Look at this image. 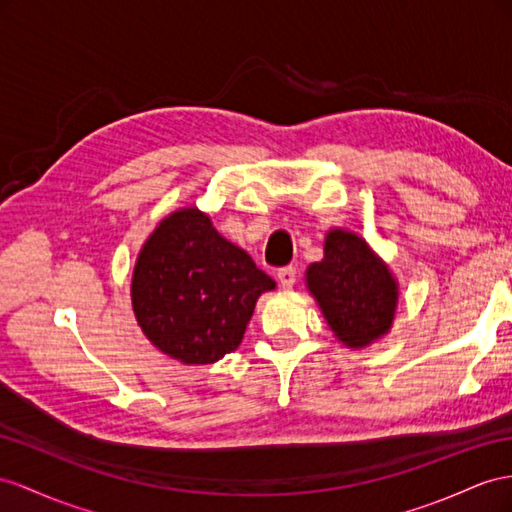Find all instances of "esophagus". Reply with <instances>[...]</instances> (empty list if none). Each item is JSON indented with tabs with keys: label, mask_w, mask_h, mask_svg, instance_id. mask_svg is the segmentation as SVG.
<instances>
[{
	"label": "esophagus",
	"mask_w": 512,
	"mask_h": 512,
	"mask_svg": "<svg viewBox=\"0 0 512 512\" xmlns=\"http://www.w3.org/2000/svg\"><path fill=\"white\" fill-rule=\"evenodd\" d=\"M277 281L283 287V290H292L294 283H296V268L292 266H285L277 272Z\"/></svg>",
	"instance_id": "34e87169"
}]
</instances>
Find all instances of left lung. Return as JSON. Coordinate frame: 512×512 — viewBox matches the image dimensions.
<instances>
[{
	"label": "left lung",
	"mask_w": 512,
	"mask_h": 512,
	"mask_svg": "<svg viewBox=\"0 0 512 512\" xmlns=\"http://www.w3.org/2000/svg\"><path fill=\"white\" fill-rule=\"evenodd\" d=\"M307 285L346 346L363 348L389 331L396 281L359 235L342 229L326 235L324 259L309 266Z\"/></svg>",
	"instance_id": "left-lung-1"
}]
</instances>
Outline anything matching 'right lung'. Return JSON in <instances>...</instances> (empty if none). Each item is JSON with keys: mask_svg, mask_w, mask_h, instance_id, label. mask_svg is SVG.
I'll list each match as a JSON object with an SVG mask.
<instances>
[{"mask_svg": "<svg viewBox=\"0 0 512 512\" xmlns=\"http://www.w3.org/2000/svg\"><path fill=\"white\" fill-rule=\"evenodd\" d=\"M274 281L196 207L160 222L138 255L131 303L153 346L181 363H214L240 346Z\"/></svg>", "mask_w": 512, "mask_h": 512, "instance_id": "right-lung-1", "label": "right lung"}]
</instances>
